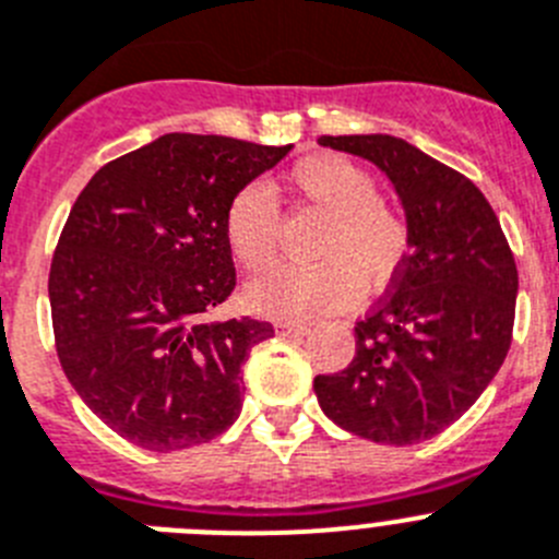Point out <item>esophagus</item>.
Segmentation results:
<instances>
[{
	"label": "esophagus",
	"mask_w": 559,
	"mask_h": 559,
	"mask_svg": "<svg viewBox=\"0 0 559 559\" xmlns=\"http://www.w3.org/2000/svg\"><path fill=\"white\" fill-rule=\"evenodd\" d=\"M275 334H281V336H306V334H309V325L281 320V323H275Z\"/></svg>",
	"instance_id": "1"
}]
</instances>
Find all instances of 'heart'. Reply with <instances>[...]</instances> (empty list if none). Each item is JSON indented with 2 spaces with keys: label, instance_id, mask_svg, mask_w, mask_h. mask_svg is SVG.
<instances>
[{
  "label": "heart",
  "instance_id": "obj_1",
  "mask_svg": "<svg viewBox=\"0 0 559 559\" xmlns=\"http://www.w3.org/2000/svg\"><path fill=\"white\" fill-rule=\"evenodd\" d=\"M289 189L306 209L329 217L311 259L320 264L289 267L253 281L245 300L255 314L275 320H317L345 311L361 286L381 292L406 255L404 219L381 203L379 180L361 164L336 153L311 155L286 173ZM225 242L248 273H267L278 261L281 214L259 186H245L225 209Z\"/></svg>",
  "mask_w": 559,
  "mask_h": 559
}]
</instances>
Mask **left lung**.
<instances>
[{
    "mask_svg": "<svg viewBox=\"0 0 559 559\" xmlns=\"http://www.w3.org/2000/svg\"><path fill=\"white\" fill-rule=\"evenodd\" d=\"M317 144L379 167L409 236L390 295L356 323L354 361L317 376V401L345 431L415 445L460 420L504 365L515 259L485 194L415 144L386 133L320 135Z\"/></svg>",
    "mask_w": 559,
    "mask_h": 559,
    "instance_id": "left-lung-1",
    "label": "left lung"
}]
</instances>
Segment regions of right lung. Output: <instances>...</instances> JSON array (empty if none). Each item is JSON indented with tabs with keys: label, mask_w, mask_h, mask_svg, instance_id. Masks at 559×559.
Segmentation results:
<instances>
[{
	"label": "right lung",
	"mask_w": 559,
	"mask_h": 559,
	"mask_svg": "<svg viewBox=\"0 0 559 559\" xmlns=\"http://www.w3.org/2000/svg\"><path fill=\"white\" fill-rule=\"evenodd\" d=\"M289 150L167 133L105 164L69 211L49 270L60 365L133 445L189 449L242 412V367L273 325L209 320L236 286L225 209Z\"/></svg>",
	"instance_id": "right-lung-1"
}]
</instances>
